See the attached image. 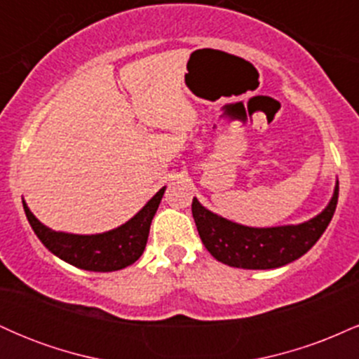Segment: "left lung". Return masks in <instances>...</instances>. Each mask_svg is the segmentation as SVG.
Instances as JSON below:
<instances>
[{
    "mask_svg": "<svg viewBox=\"0 0 359 359\" xmlns=\"http://www.w3.org/2000/svg\"><path fill=\"white\" fill-rule=\"evenodd\" d=\"M339 182L336 180L331 201L312 219L300 224L250 228L217 216L192 199V216L209 253L224 265L246 270H270L295 262L306 255L334 216Z\"/></svg>",
    "mask_w": 359,
    "mask_h": 359,
    "instance_id": "obj_1",
    "label": "left lung"
}]
</instances>
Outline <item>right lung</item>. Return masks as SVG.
<instances>
[{
    "label": "right lung",
    "instance_id": "right-lung-1",
    "mask_svg": "<svg viewBox=\"0 0 359 359\" xmlns=\"http://www.w3.org/2000/svg\"><path fill=\"white\" fill-rule=\"evenodd\" d=\"M165 187L151 197L125 224L100 234H74L53 231L40 222L23 201V209L39 240L48 251L77 269L89 271H116L126 269L143 255L150 224Z\"/></svg>",
    "mask_w": 359,
    "mask_h": 359
}]
</instances>
